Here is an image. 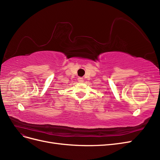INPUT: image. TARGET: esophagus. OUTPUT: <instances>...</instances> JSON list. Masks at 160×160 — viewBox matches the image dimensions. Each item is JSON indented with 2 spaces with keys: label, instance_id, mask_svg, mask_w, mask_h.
<instances>
[{
  "label": "esophagus",
  "instance_id": "1",
  "mask_svg": "<svg viewBox=\"0 0 160 160\" xmlns=\"http://www.w3.org/2000/svg\"><path fill=\"white\" fill-rule=\"evenodd\" d=\"M78 80L79 82H84V78H82V77H79L78 78Z\"/></svg>",
  "mask_w": 160,
  "mask_h": 160
}]
</instances>
